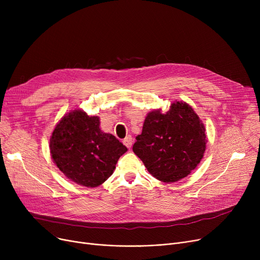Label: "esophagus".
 Listing matches in <instances>:
<instances>
[{"instance_id":"esophagus-1","label":"esophagus","mask_w":260,"mask_h":260,"mask_svg":"<svg viewBox=\"0 0 260 260\" xmlns=\"http://www.w3.org/2000/svg\"><path fill=\"white\" fill-rule=\"evenodd\" d=\"M123 144H124L126 147H132L133 145V138L131 137V136H127V137L123 140Z\"/></svg>"}]
</instances>
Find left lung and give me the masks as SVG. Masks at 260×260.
I'll return each mask as SVG.
<instances>
[{
    "label": "left lung",
    "instance_id": "8db88e82",
    "mask_svg": "<svg viewBox=\"0 0 260 260\" xmlns=\"http://www.w3.org/2000/svg\"><path fill=\"white\" fill-rule=\"evenodd\" d=\"M133 151L152 176L171 183L185 178L199 165L207 147L204 124L192 106L175 101L167 113L154 109L145 117Z\"/></svg>",
    "mask_w": 260,
    "mask_h": 260
}]
</instances>
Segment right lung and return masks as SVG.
I'll return each mask as SVG.
<instances>
[{"mask_svg":"<svg viewBox=\"0 0 260 260\" xmlns=\"http://www.w3.org/2000/svg\"><path fill=\"white\" fill-rule=\"evenodd\" d=\"M54 165L73 182L95 187L105 182L127 148L100 128V118L74 109L57 123L49 141Z\"/></svg>","mask_w":260,"mask_h":260,"instance_id":"obj_1","label":"right lung"}]
</instances>
